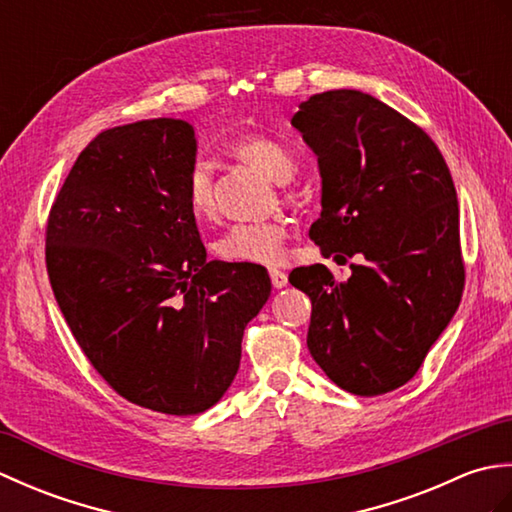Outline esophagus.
Masks as SVG:
<instances>
[{
	"label": "esophagus",
	"mask_w": 512,
	"mask_h": 512,
	"mask_svg": "<svg viewBox=\"0 0 512 512\" xmlns=\"http://www.w3.org/2000/svg\"><path fill=\"white\" fill-rule=\"evenodd\" d=\"M268 275H270V284H273L275 288H284L288 284V275L284 273V270L273 268Z\"/></svg>",
	"instance_id": "34e87169"
}]
</instances>
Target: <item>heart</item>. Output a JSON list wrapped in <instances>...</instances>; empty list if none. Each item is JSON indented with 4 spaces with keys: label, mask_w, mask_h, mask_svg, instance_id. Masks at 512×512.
Listing matches in <instances>:
<instances>
[{
    "label": "heart",
    "mask_w": 512,
    "mask_h": 512,
    "mask_svg": "<svg viewBox=\"0 0 512 512\" xmlns=\"http://www.w3.org/2000/svg\"><path fill=\"white\" fill-rule=\"evenodd\" d=\"M231 154L253 167L275 184H288L297 173V158L279 140L268 136H244L231 143ZM187 204L195 220L213 215L211 171L204 162H195L187 176ZM288 228L284 222H242L233 224L215 239L213 250L224 262L233 264H277L284 253Z\"/></svg>",
    "instance_id": "heart-1"
}]
</instances>
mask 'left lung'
Instances as JSON below:
<instances>
[{
  "label": "left lung",
  "instance_id": "obj_1",
  "mask_svg": "<svg viewBox=\"0 0 512 512\" xmlns=\"http://www.w3.org/2000/svg\"><path fill=\"white\" fill-rule=\"evenodd\" d=\"M292 127L314 151L323 257H356L336 281L323 264L295 268L312 299L308 350L332 383L378 396L416 376L464 288L458 195L436 143L394 107L358 90L314 94Z\"/></svg>",
  "mask_w": 512,
  "mask_h": 512
}]
</instances>
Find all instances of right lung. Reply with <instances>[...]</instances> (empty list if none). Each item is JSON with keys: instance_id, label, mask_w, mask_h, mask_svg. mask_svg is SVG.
I'll use <instances>...</instances> for the list:
<instances>
[{"instance_id": "right-lung-1", "label": "right lung", "mask_w": 512, "mask_h": 512, "mask_svg": "<svg viewBox=\"0 0 512 512\" xmlns=\"http://www.w3.org/2000/svg\"><path fill=\"white\" fill-rule=\"evenodd\" d=\"M198 143L180 118L107 129L52 204L46 266L76 343L129 402L195 416L231 387L266 268L206 262L187 204Z\"/></svg>"}]
</instances>
